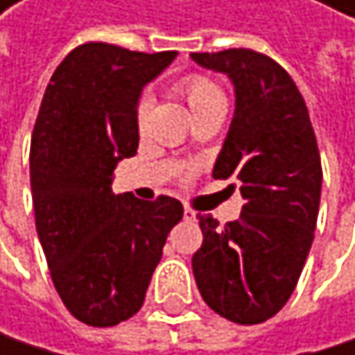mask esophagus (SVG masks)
<instances>
[{
    "label": "esophagus",
    "mask_w": 355,
    "mask_h": 355,
    "mask_svg": "<svg viewBox=\"0 0 355 355\" xmlns=\"http://www.w3.org/2000/svg\"><path fill=\"white\" fill-rule=\"evenodd\" d=\"M183 217H185V221H196L198 219V213L193 209H185L183 211Z\"/></svg>",
    "instance_id": "obj_1"
}]
</instances>
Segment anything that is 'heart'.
<instances>
[{"instance_id": "b5f03b06", "label": "heart", "mask_w": 355, "mask_h": 355, "mask_svg": "<svg viewBox=\"0 0 355 355\" xmlns=\"http://www.w3.org/2000/svg\"><path fill=\"white\" fill-rule=\"evenodd\" d=\"M176 91H179V95L187 102L191 114H196V112H200L204 108L217 106V104H225L223 91L211 78L200 76V74H189V76L181 78L179 85H176ZM148 110H151V104H148V100H142L138 104V108H136V123H138V128L144 125Z\"/></svg>"}]
</instances>
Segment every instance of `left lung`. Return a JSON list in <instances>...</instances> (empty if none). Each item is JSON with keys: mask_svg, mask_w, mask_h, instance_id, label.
I'll return each mask as SVG.
<instances>
[{"mask_svg": "<svg viewBox=\"0 0 355 355\" xmlns=\"http://www.w3.org/2000/svg\"><path fill=\"white\" fill-rule=\"evenodd\" d=\"M191 59L234 85V119L213 176L236 179L245 200L241 217L223 227L200 217L193 277L221 318L262 324L290 300L313 243L322 196L315 132L296 83L270 57L230 49Z\"/></svg>", "mask_w": 355, "mask_h": 355, "instance_id": "8db88e82", "label": "left lung"}]
</instances>
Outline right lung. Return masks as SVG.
<instances>
[{"mask_svg": "<svg viewBox=\"0 0 355 355\" xmlns=\"http://www.w3.org/2000/svg\"><path fill=\"white\" fill-rule=\"evenodd\" d=\"M176 57L89 42L55 70L31 136L35 230L55 290L87 326L108 328L140 311L183 204L112 193V172L136 155V108L146 83Z\"/></svg>", "mask_w": 355, "mask_h": 355, "instance_id": "obj_1", "label": "right lung"}]
</instances>
